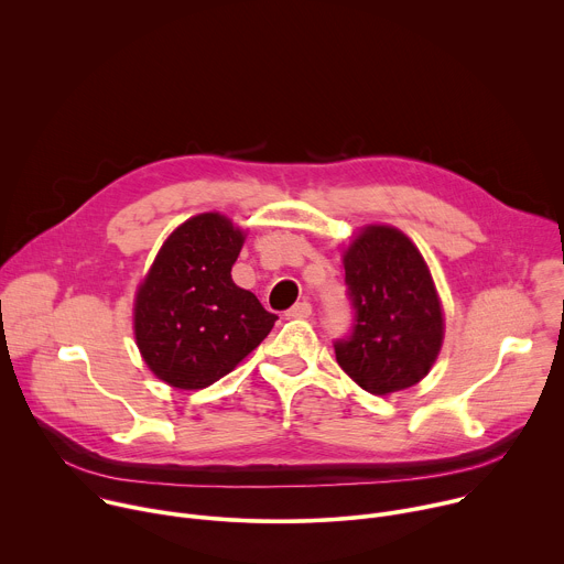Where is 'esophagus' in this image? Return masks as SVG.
Masks as SVG:
<instances>
[{
  "label": "esophagus",
  "mask_w": 564,
  "mask_h": 564,
  "mask_svg": "<svg viewBox=\"0 0 564 564\" xmlns=\"http://www.w3.org/2000/svg\"><path fill=\"white\" fill-rule=\"evenodd\" d=\"M310 314H312V305H310L307 301L294 303V305L285 312V316H288V318H307Z\"/></svg>",
  "instance_id": "obj_1"
}]
</instances>
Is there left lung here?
<instances>
[{
  "label": "left lung",
  "mask_w": 564,
  "mask_h": 564,
  "mask_svg": "<svg viewBox=\"0 0 564 564\" xmlns=\"http://www.w3.org/2000/svg\"><path fill=\"white\" fill-rule=\"evenodd\" d=\"M352 328L335 341L346 375L372 394L404 390L437 359L444 318L431 272L394 227H366L344 257Z\"/></svg>",
  "instance_id": "1"
}]
</instances>
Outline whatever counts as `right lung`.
I'll list each match as a JSON object with an SVG mask.
<instances>
[{"instance_id": "obj_1", "label": "right lung", "mask_w": 564, "mask_h": 564, "mask_svg": "<svg viewBox=\"0 0 564 564\" xmlns=\"http://www.w3.org/2000/svg\"><path fill=\"white\" fill-rule=\"evenodd\" d=\"M243 240L225 216L200 214L158 252L133 307L138 348L158 379L205 388L270 335L279 316L231 281Z\"/></svg>"}]
</instances>
